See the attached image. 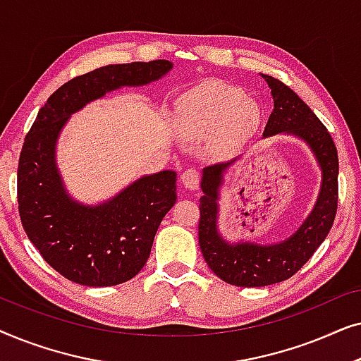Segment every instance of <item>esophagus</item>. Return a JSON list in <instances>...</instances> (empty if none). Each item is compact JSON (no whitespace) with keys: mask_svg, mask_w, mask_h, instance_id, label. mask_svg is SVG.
Returning a JSON list of instances; mask_svg holds the SVG:
<instances>
[{"mask_svg":"<svg viewBox=\"0 0 361 361\" xmlns=\"http://www.w3.org/2000/svg\"><path fill=\"white\" fill-rule=\"evenodd\" d=\"M180 180H182V184H184V187H187V189H190V190L199 189V184H200L199 171L194 169V167H190V169L182 172Z\"/></svg>","mask_w":361,"mask_h":361,"instance_id":"esophagus-1","label":"esophagus"}]
</instances>
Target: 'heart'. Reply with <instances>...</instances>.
<instances>
[{
    "label": "heart",
    "instance_id": "1",
    "mask_svg": "<svg viewBox=\"0 0 361 361\" xmlns=\"http://www.w3.org/2000/svg\"><path fill=\"white\" fill-rule=\"evenodd\" d=\"M261 110L238 87L210 80L180 98L177 128L189 140L219 137L224 147H233L258 130Z\"/></svg>",
    "mask_w": 361,
    "mask_h": 361
}]
</instances>
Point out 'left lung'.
Returning a JSON list of instances; mask_svg holds the SVG:
<instances>
[{
	"instance_id": "8db88e82",
	"label": "left lung",
	"mask_w": 361,
	"mask_h": 361,
	"mask_svg": "<svg viewBox=\"0 0 361 361\" xmlns=\"http://www.w3.org/2000/svg\"><path fill=\"white\" fill-rule=\"evenodd\" d=\"M271 88L274 110L264 128V137L289 133L312 149L320 169L322 185L314 210L288 240L274 245L240 241L228 243L216 228L219 189L224 172L233 161L214 164L202 176L199 245L210 269L225 283L240 288H261L294 276L310 259L332 228L338 204V156L332 136L315 113L278 78L263 75Z\"/></svg>"
}]
</instances>
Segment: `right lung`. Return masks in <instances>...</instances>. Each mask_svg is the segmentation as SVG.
<instances>
[{"label":"right lung","instance_id":"add662e5","mask_svg":"<svg viewBox=\"0 0 361 361\" xmlns=\"http://www.w3.org/2000/svg\"><path fill=\"white\" fill-rule=\"evenodd\" d=\"M171 68L169 61L115 63L72 78L47 98L26 135L18 164L19 216L42 258L68 281L106 288L135 278L176 204L177 174L161 171L100 205L78 204L57 171L59 135L87 103L116 88L146 85Z\"/></svg>","mask_w":361,"mask_h":361}]
</instances>
